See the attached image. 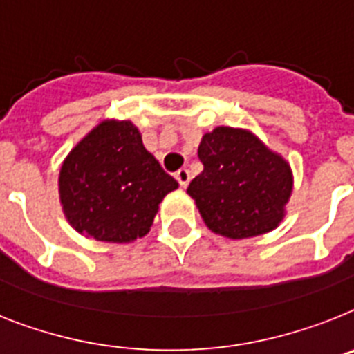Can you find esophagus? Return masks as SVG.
Wrapping results in <instances>:
<instances>
[{
    "label": "esophagus",
    "instance_id": "esophagus-1",
    "mask_svg": "<svg viewBox=\"0 0 354 354\" xmlns=\"http://www.w3.org/2000/svg\"><path fill=\"white\" fill-rule=\"evenodd\" d=\"M176 180L180 185L187 187L189 185V182H191V172L187 171V169H180V171L176 172Z\"/></svg>",
    "mask_w": 354,
    "mask_h": 354
}]
</instances>
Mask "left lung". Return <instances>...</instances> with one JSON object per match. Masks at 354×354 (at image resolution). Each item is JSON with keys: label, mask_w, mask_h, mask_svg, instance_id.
I'll return each instance as SVG.
<instances>
[{"label": "left lung", "mask_w": 354, "mask_h": 354, "mask_svg": "<svg viewBox=\"0 0 354 354\" xmlns=\"http://www.w3.org/2000/svg\"><path fill=\"white\" fill-rule=\"evenodd\" d=\"M203 171L189 183L205 225L228 239L261 236L284 218L293 189L290 163L246 129L219 126L198 147Z\"/></svg>", "instance_id": "obj_1"}]
</instances>
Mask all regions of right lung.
Segmentation results:
<instances>
[{
  "label": "right lung",
  "instance_id": "obj_1",
  "mask_svg": "<svg viewBox=\"0 0 354 354\" xmlns=\"http://www.w3.org/2000/svg\"><path fill=\"white\" fill-rule=\"evenodd\" d=\"M178 182L142 144L129 120H104L70 151L59 172L68 223L86 237L131 243L151 230Z\"/></svg>",
  "mask_w": 354,
  "mask_h": 354
}]
</instances>
